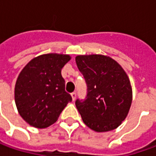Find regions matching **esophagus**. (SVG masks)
Wrapping results in <instances>:
<instances>
[{"mask_svg": "<svg viewBox=\"0 0 156 156\" xmlns=\"http://www.w3.org/2000/svg\"><path fill=\"white\" fill-rule=\"evenodd\" d=\"M71 97H72V100H73V101H75V100L76 99V93H75V92L71 93Z\"/></svg>", "mask_w": 156, "mask_h": 156, "instance_id": "obj_1", "label": "esophagus"}]
</instances>
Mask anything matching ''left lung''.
<instances>
[{"instance_id": "obj_1", "label": "left lung", "mask_w": 156, "mask_h": 156, "mask_svg": "<svg viewBox=\"0 0 156 156\" xmlns=\"http://www.w3.org/2000/svg\"><path fill=\"white\" fill-rule=\"evenodd\" d=\"M75 62L87 87L86 99L75 101L83 122L95 132L115 129L127 117L132 103L129 76L107 55H77Z\"/></svg>"}]
</instances>
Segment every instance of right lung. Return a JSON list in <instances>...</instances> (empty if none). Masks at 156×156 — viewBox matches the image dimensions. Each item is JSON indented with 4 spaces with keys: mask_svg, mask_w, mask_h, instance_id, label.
Wrapping results in <instances>:
<instances>
[{
    "mask_svg": "<svg viewBox=\"0 0 156 156\" xmlns=\"http://www.w3.org/2000/svg\"><path fill=\"white\" fill-rule=\"evenodd\" d=\"M71 56L45 54L32 59L18 75L15 101L22 119L30 126L45 129L54 124L72 101L65 91L62 69Z\"/></svg>",
    "mask_w": 156,
    "mask_h": 156,
    "instance_id": "right-lung-1",
    "label": "right lung"
}]
</instances>
